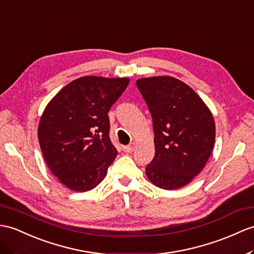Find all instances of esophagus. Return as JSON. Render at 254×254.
Segmentation results:
<instances>
[{
    "label": "esophagus",
    "mask_w": 254,
    "mask_h": 254,
    "mask_svg": "<svg viewBox=\"0 0 254 254\" xmlns=\"http://www.w3.org/2000/svg\"><path fill=\"white\" fill-rule=\"evenodd\" d=\"M123 150H124V152H126V153H131V152L133 151V146H132V145L124 146V147H123Z\"/></svg>",
    "instance_id": "esophagus-1"
}]
</instances>
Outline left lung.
Masks as SVG:
<instances>
[{"label": "left lung", "mask_w": 254, "mask_h": 254, "mask_svg": "<svg viewBox=\"0 0 254 254\" xmlns=\"http://www.w3.org/2000/svg\"><path fill=\"white\" fill-rule=\"evenodd\" d=\"M152 114L155 156L145 174L155 187L174 190L206 166L215 141L211 111L188 84L172 76L137 79Z\"/></svg>", "instance_id": "8db88e82"}]
</instances>
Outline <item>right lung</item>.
I'll list each match as a JSON object with an SVG mask.
<instances>
[{
  "label": "right lung",
  "mask_w": 254,
  "mask_h": 254,
  "mask_svg": "<svg viewBox=\"0 0 254 254\" xmlns=\"http://www.w3.org/2000/svg\"><path fill=\"white\" fill-rule=\"evenodd\" d=\"M128 84V77H79L43 111L38 128L42 154L67 189L87 191L107 177L117 155L109 137L108 112Z\"/></svg>",
  "instance_id": "obj_1"
}]
</instances>
